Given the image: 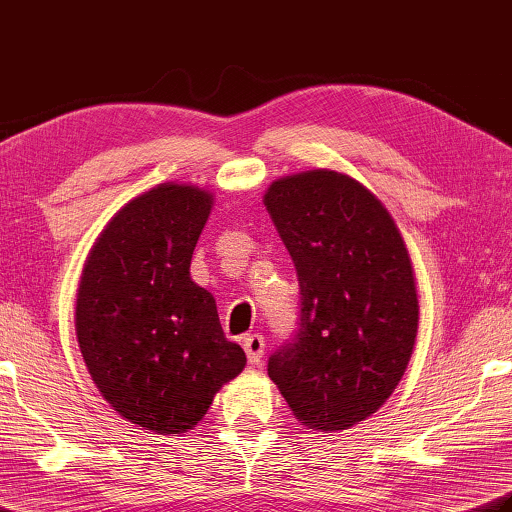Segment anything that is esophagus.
<instances>
[{
    "instance_id": "1",
    "label": "esophagus",
    "mask_w": 512,
    "mask_h": 512,
    "mask_svg": "<svg viewBox=\"0 0 512 512\" xmlns=\"http://www.w3.org/2000/svg\"><path fill=\"white\" fill-rule=\"evenodd\" d=\"M242 344H244V350H246L250 364H259V362H262V355H264V348H266L262 335H259V333H250V335L244 337Z\"/></svg>"
}]
</instances>
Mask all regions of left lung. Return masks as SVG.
Returning a JSON list of instances; mask_svg holds the SVG:
<instances>
[{
  "instance_id": "1",
  "label": "left lung",
  "mask_w": 512,
  "mask_h": 512,
  "mask_svg": "<svg viewBox=\"0 0 512 512\" xmlns=\"http://www.w3.org/2000/svg\"><path fill=\"white\" fill-rule=\"evenodd\" d=\"M264 204L302 295L268 377L299 422L346 430L386 402L413 355L419 304L406 244L382 202L335 170L277 179Z\"/></svg>"
}]
</instances>
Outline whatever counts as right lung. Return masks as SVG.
<instances>
[{
	"mask_svg": "<svg viewBox=\"0 0 512 512\" xmlns=\"http://www.w3.org/2000/svg\"><path fill=\"white\" fill-rule=\"evenodd\" d=\"M213 195L162 184L110 219L77 293V342L106 402L150 433L193 428L246 355L228 342L217 306L190 279Z\"/></svg>",
	"mask_w": 512,
	"mask_h": 512,
	"instance_id": "right-lung-1",
	"label": "right lung"
}]
</instances>
